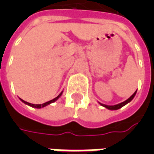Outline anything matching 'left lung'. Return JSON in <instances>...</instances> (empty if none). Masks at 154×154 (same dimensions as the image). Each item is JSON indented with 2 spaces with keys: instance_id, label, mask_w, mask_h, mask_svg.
Returning a JSON list of instances; mask_svg holds the SVG:
<instances>
[{
  "instance_id": "obj_1",
  "label": "left lung",
  "mask_w": 154,
  "mask_h": 154,
  "mask_svg": "<svg viewBox=\"0 0 154 154\" xmlns=\"http://www.w3.org/2000/svg\"><path fill=\"white\" fill-rule=\"evenodd\" d=\"M136 92H137V91H136L133 94L132 96L131 97H129V99H127L126 100H125L124 102H121V103H119V104H117V105H114V106H108V105H105V104H101L100 103V106H102L104 107H106V108H107L108 110H118V109H120L121 107H123L124 106H125L126 104H128L129 102H130L131 100L134 99V96L136 95Z\"/></svg>"
}]
</instances>
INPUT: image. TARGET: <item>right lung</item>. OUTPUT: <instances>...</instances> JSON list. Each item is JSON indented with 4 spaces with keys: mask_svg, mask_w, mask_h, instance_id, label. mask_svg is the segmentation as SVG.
I'll return each mask as SVG.
<instances>
[{
    "mask_svg": "<svg viewBox=\"0 0 154 154\" xmlns=\"http://www.w3.org/2000/svg\"><path fill=\"white\" fill-rule=\"evenodd\" d=\"M63 94V91L61 92L58 96H57V97H55L54 99H53V100H49V101H47V102H45V103H43V104H39V105H35V104H31V103H29V102H27V101H25V100H23L22 99H20V100H21L22 102H24L25 104H26V105H28V106H32L34 107V108H37V109H40V108H43V107L46 106H48V105H49V104L51 103H54V101H56V100L59 98V97H61V95Z\"/></svg>",
    "mask_w": 154,
    "mask_h": 154,
    "instance_id": "obj_1",
    "label": "right lung"
}]
</instances>
